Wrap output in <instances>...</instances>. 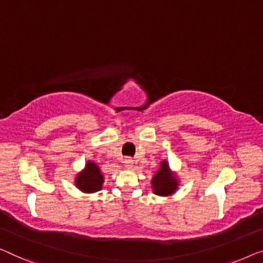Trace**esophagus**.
Segmentation results:
<instances>
[{"instance_id": "34e87169", "label": "esophagus", "mask_w": 263, "mask_h": 263, "mask_svg": "<svg viewBox=\"0 0 263 263\" xmlns=\"http://www.w3.org/2000/svg\"><path fill=\"white\" fill-rule=\"evenodd\" d=\"M124 164L127 169H132L133 167V159L132 158H125L124 159Z\"/></svg>"}]
</instances>
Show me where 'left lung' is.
I'll return each instance as SVG.
<instances>
[{
  "label": "left lung",
  "mask_w": 263,
  "mask_h": 263,
  "mask_svg": "<svg viewBox=\"0 0 263 263\" xmlns=\"http://www.w3.org/2000/svg\"><path fill=\"white\" fill-rule=\"evenodd\" d=\"M154 194L158 196H170L176 193L178 186V179L176 175L170 170L166 160L160 163L159 170L154 176L151 181Z\"/></svg>",
  "instance_id": "left-lung-1"
}]
</instances>
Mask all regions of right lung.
<instances>
[{
    "instance_id": "1",
    "label": "right lung",
    "mask_w": 263,
    "mask_h": 263,
    "mask_svg": "<svg viewBox=\"0 0 263 263\" xmlns=\"http://www.w3.org/2000/svg\"><path fill=\"white\" fill-rule=\"evenodd\" d=\"M104 176L101 174L99 166L96 163L88 160L85 169L78 174L76 178V185L82 193H97L103 187Z\"/></svg>"
}]
</instances>
